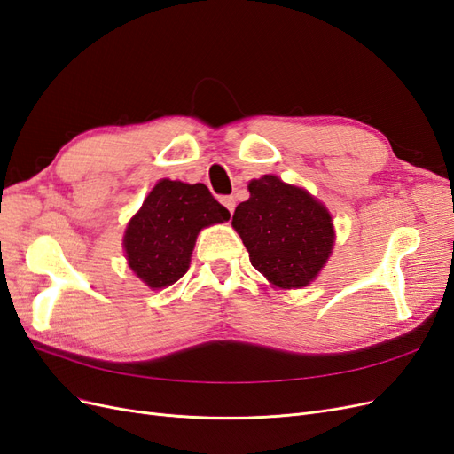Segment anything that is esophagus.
<instances>
[{
    "label": "esophagus",
    "mask_w": 454,
    "mask_h": 454,
    "mask_svg": "<svg viewBox=\"0 0 454 454\" xmlns=\"http://www.w3.org/2000/svg\"><path fill=\"white\" fill-rule=\"evenodd\" d=\"M222 204L232 214L235 212V197H222Z\"/></svg>",
    "instance_id": "esophagus-1"
}]
</instances>
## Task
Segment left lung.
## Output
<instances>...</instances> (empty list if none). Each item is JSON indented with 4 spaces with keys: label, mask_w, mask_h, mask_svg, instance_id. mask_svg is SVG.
Returning a JSON list of instances; mask_svg holds the SVG:
<instances>
[{
    "label": "left lung",
    "mask_w": 454,
    "mask_h": 454,
    "mask_svg": "<svg viewBox=\"0 0 454 454\" xmlns=\"http://www.w3.org/2000/svg\"><path fill=\"white\" fill-rule=\"evenodd\" d=\"M250 199L237 206V229L250 263L278 287L310 284L332 254L333 223L305 189L263 176L248 185Z\"/></svg>",
    "instance_id": "8db88e82"
}]
</instances>
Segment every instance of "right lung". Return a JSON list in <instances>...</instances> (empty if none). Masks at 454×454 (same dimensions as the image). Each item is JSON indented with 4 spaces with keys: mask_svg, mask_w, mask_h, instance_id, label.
<instances>
[{
    "mask_svg": "<svg viewBox=\"0 0 454 454\" xmlns=\"http://www.w3.org/2000/svg\"><path fill=\"white\" fill-rule=\"evenodd\" d=\"M229 217L204 184L160 180L127 227L129 265L149 287H167L187 272L199 231Z\"/></svg>",
    "mask_w": 454,
    "mask_h": 454,
    "instance_id": "1",
    "label": "right lung"
}]
</instances>
